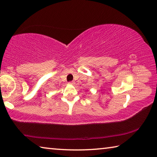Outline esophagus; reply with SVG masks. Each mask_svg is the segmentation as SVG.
<instances>
[{"label":"esophagus","mask_w":157,"mask_h":157,"mask_svg":"<svg viewBox=\"0 0 157 157\" xmlns=\"http://www.w3.org/2000/svg\"><path fill=\"white\" fill-rule=\"evenodd\" d=\"M69 84H72V85H73L74 84H75V82H73H73H69Z\"/></svg>","instance_id":"esophagus-1"}]
</instances>
